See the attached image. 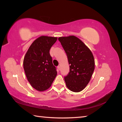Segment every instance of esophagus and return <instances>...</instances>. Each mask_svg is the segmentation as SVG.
Listing matches in <instances>:
<instances>
[{"instance_id": "esophagus-1", "label": "esophagus", "mask_w": 122, "mask_h": 122, "mask_svg": "<svg viewBox=\"0 0 122 122\" xmlns=\"http://www.w3.org/2000/svg\"><path fill=\"white\" fill-rule=\"evenodd\" d=\"M57 69L60 70V66H57Z\"/></svg>"}]
</instances>
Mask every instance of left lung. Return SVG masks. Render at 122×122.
<instances>
[{
  "instance_id": "obj_1",
  "label": "left lung",
  "mask_w": 122,
  "mask_h": 122,
  "mask_svg": "<svg viewBox=\"0 0 122 122\" xmlns=\"http://www.w3.org/2000/svg\"><path fill=\"white\" fill-rule=\"evenodd\" d=\"M67 54L70 71L64 77L69 89L79 92L86 87L95 69V61L89 48L74 36L58 39Z\"/></svg>"
}]
</instances>
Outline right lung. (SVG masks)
I'll use <instances>...</instances> for the list:
<instances>
[{
	"instance_id": "1",
	"label": "right lung",
	"mask_w": 122,
	"mask_h": 122,
	"mask_svg": "<svg viewBox=\"0 0 122 122\" xmlns=\"http://www.w3.org/2000/svg\"><path fill=\"white\" fill-rule=\"evenodd\" d=\"M57 38L41 36L29 47L23 60V67L31 86L39 91L49 88L57 75L49 53Z\"/></svg>"
}]
</instances>
